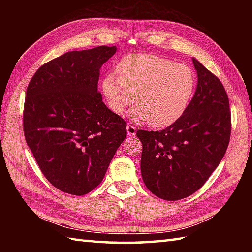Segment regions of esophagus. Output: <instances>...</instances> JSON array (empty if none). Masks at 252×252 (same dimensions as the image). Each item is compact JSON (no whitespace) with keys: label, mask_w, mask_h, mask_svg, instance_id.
Instances as JSON below:
<instances>
[{"label":"esophagus","mask_w":252,"mask_h":252,"mask_svg":"<svg viewBox=\"0 0 252 252\" xmlns=\"http://www.w3.org/2000/svg\"><path fill=\"white\" fill-rule=\"evenodd\" d=\"M126 131H127V134L135 135L136 127H135L134 126H132V125H127V126H126Z\"/></svg>","instance_id":"1"}]
</instances>
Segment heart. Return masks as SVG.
Returning a JSON list of instances; mask_svg holds the SVG:
<instances>
[{"mask_svg":"<svg viewBox=\"0 0 252 252\" xmlns=\"http://www.w3.org/2000/svg\"><path fill=\"white\" fill-rule=\"evenodd\" d=\"M118 71L107 73L103 92L110 109L121 115L133 104L136 121H149L155 127H165L178 121L194 94L196 78L192 69L169 58L153 54L127 56Z\"/></svg>","mask_w":252,"mask_h":252,"instance_id":"obj_1","label":"heart"}]
</instances>
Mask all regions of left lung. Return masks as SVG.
<instances>
[{
	"label": "left lung",
	"instance_id": "left-lung-1",
	"mask_svg": "<svg viewBox=\"0 0 252 252\" xmlns=\"http://www.w3.org/2000/svg\"><path fill=\"white\" fill-rule=\"evenodd\" d=\"M192 63L197 89L183 116L164 130L136 132L143 145L144 183L164 200L183 199L199 189L221 162L231 138L225 89L195 58Z\"/></svg>",
	"mask_w": 252,
	"mask_h": 252
}]
</instances>
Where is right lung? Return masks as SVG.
Instances as JSON below:
<instances>
[{
  "mask_svg": "<svg viewBox=\"0 0 252 252\" xmlns=\"http://www.w3.org/2000/svg\"><path fill=\"white\" fill-rule=\"evenodd\" d=\"M117 51H72L42 65L27 88L24 133L42 173L67 194L82 196L103 181L126 123L97 91L99 69Z\"/></svg>",
  "mask_w": 252,
  "mask_h": 252,
  "instance_id": "1",
  "label": "right lung"
}]
</instances>
